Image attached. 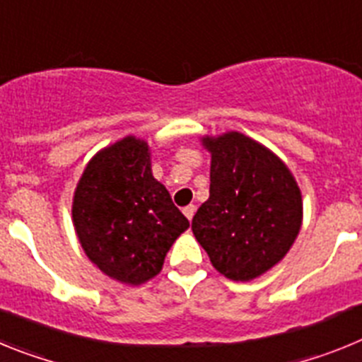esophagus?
Instances as JSON below:
<instances>
[{
    "label": "esophagus",
    "mask_w": 362,
    "mask_h": 362,
    "mask_svg": "<svg viewBox=\"0 0 362 362\" xmlns=\"http://www.w3.org/2000/svg\"><path fill=\"white\" fill-rule=\"evenodd\" d=\"M183 214L187 216L188 221H192V217H194V214H196V204H188V206H185Z\"/></svg>",
    "instance_id": "esophagus-1"
}]
</instances>
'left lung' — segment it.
I'll list each match as a JSON object with an SVG mask.
<instances>
[{
    "label": "left lung",
    "instance_id": "left-lung-1",
    "mask_svg": "<svg viewBox=\"0 0 362 362\" xmlns=\"http://www.w3.org/2000/svg\"><path fill=\"white\" fill-rule=\"evenodd\" d=\"M203 143L212 153L210 197L192 219V232L223 276L255 279L296 241L299 187L286 165L250 137L228 132Z\"/></svg>",
    "mask_w": 362,
    "mask_h": 362
}]
</instances>
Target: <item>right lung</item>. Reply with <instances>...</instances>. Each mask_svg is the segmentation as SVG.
I'll return each mask as SVG.
<instances>
[{"label": "right lung", "instance_id": "1", "mask_svg": "<svg viewBox=\"0 0 362 362\" xmlns=\"http://www.w3.org/2000/svg\"><path fill=\"white\" fill-rule=\"evenodd\" d=\"M72 219L92 263L112 279L141 284L190 226L150 168L148 145L129 136L95 153L74 194Z\"/></svg>", "mask_w": 362, "mask_h": 362}]
</instances>
